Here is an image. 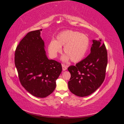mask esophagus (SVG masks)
<instances>
[{"instance_id": "obj_1", "label": "esophagus", "mask_w": 124, "mask_h": 124, "mask_svg": "<svg viewBox=\"0 0 124 124\" xmlns=\"http://www.w3.org/2000/svg\"><path fill=\"white\" fill-rule=\"evenodd\" d=\"M67 67H68V66H67L64 64H62V70L63 71H65L67 69Z\"/></svg>"}]
</instances>
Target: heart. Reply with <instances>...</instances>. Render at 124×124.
Masks as SVG:
<instances>
[{
	"label": "heart",
	"mask_w": 124,
	"mask_h": 124,
	"mask_svg": "<svg viewBox=\"0 0 124 124\" xmlns=\"http://www.w3.org/2000/svg\"><path fill=\"white\" fill-rule=\"evenodd\" d=\"M66 55L62 59L68 62L70 59L73 62H78L84 58L89 47V39L87 35L78 31L67 30L61 32L56 37V40H52L48 46V51L52 57L55 58L62 51Z\"/></svg>",
	"instance_id": "obj_1"
}]
</instances>
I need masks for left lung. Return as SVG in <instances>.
Here are the masks:
<instances>
[{
	"label": "left lung",
	"mask_w": 124,
	"mask_h": 124,
	"mask_svg": "<svg viewBox=\"0 0 124 124\" xmlns=\"http://www.w3.org/2000/svg\"><path fill=\"white\" fill-rule=\"evenodd\" d=\"M101 40H93L91 53L68 70L71 74L68 87L75 95L85 97L92 94L102 84L106 77L108 54Z\"/></svg>",
	"instance_id": "obj_1"
}]
</instances>
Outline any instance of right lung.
Here are the masks:
<instances>
[{
	"instance_id": "obj_1",
	"label": "right lung",
	"mask_w": 124,
	"mask_h": 124,
	"mask_svg": "<svg viewBox=\"0 0 124 124\" xmlns=\"http://www.w3.org/2000/svg\"><path fill=\"white\" fill-rule=\"evenodd\" d=\"M41 31L29 32L20 41L14 61L22 85L32 95L44 98L55 89L62 67L60 62L47 58Z\"/></svg>"
}]
</instances>
